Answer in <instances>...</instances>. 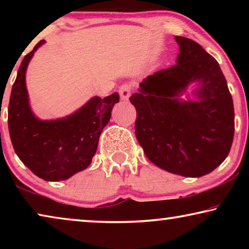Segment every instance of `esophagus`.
Segmentation results:
<instances>
[{
    "label": "esophagus",
    "instance_id": "34e87169",
    "mask_svg": "<svg viewBox=\"0 0 249 249\" xmlns=\"http://www.w3.org/2000/svg\"><path fill=\"white\" fill-rule=\"evenodd\" d=\"M132 91L131 85L129 84H124L121 85L120 88H119V94H120V97L122 101H128L129 97H130Z\"/></svg>",
    "mask_w": 249,
    "mask_h": 249
}]
</instances>
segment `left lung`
Returning a JSON list of instances; mask_svg holds the SVG:
<instances>
[{
    "label": "left lung",
    "mask_w": 249,
    "mask_h": 249,
    "mask_svg": "<svg viewBox=\"0 0 249 249\" xmlns=\"http://www.w3.org/2000/svg\"><path fill=\"white\" fill-rule=\"evenodd\" d=\"M177 63L156 71L130 97L136 137L152 163L183 177L205 176L229 154L233 102L219 63L198 43L176 36ZM196 83L194 99L181 95Z\"/></svg>",
    "instance_id": "1"
}]
</instances>
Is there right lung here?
<instances>
[{
  "instance_id": "right-lung-1",
  "label": "right lung",
  "mask_w": 249,
  "mask_h": 249,
  "mask_svg": "<svg viewBox=\"0 0 249 249\" xmlns=\"http://www.w3.org/2000/svg\"><path fill=\"white\" fill-rule=\"evenodd\" d=\"M40 40L23 57L12 86L8 124L16 154L34 175L46 181L67 180L91 163L101 132L108 124L119 94L91 97L68 117L40 120L29 105L26 71Z\"/></svg>"
}]
</instances>
